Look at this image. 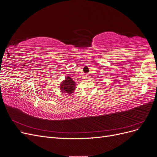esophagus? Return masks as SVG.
Instances as JSON below:
<instances>
[{"mask_svg": "<svg viewBox=\"0 0 157 157\" xmlns=\"http://www.w3.org/2000/svg\"><path fill=\"white\" fill-rule=\"evenodd\" d=\"M89 77H90L89 75H86V78H89Z\"/></svg>", "mask_w": 157, "mask_h": 157, "instance_id": "1", "label": "esophagus"}]
</instances>
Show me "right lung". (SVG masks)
Listing matches in <instances>:
<instances>
[{
	"label": "right lung",
	"instance_id": "obj_1",
	"mask_svg": "<svg viewBox=\"0 0 157 157\" xmlns=\"http://www.w3.org/2000/svg\"><path fill=\"white\" fill-rule=\"evenodd\" d=\"M76 84L75 82L73 81L71 77H67L61 83L60 90L61 92L63 93H66L67 94H71L75 90Z\"/></svg>",
	"mask_w": 157,
	"mask_h": 157
}]
</instances>
